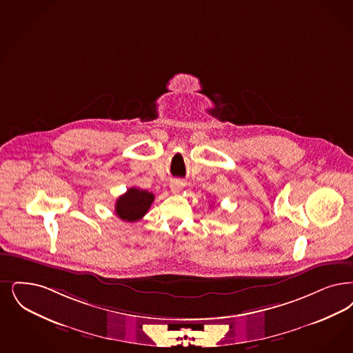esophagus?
I'll return each mask as SVG.
<instances>
[{"instance_id": "esophagus-1", "label": "esophagus", "mask_w": 353, "mask_h": 353, "mask_svg": "<svg viewBox=\"0 0 353 353\" xmlns=\"http://www.w3.org/2000/svg\"><path fill=\"white\" fill-rule=\"evenodd\" d=\"M183 186H185V183H183V180H173L170 183V190L173 193H180L183 190Z\"/></svg>"}]
</instances>
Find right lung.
<instances>
[{
	"label": "right lung",
	"mask_w": 353,
	"mask_h": 353,
	"mask_svg": "<svg viewBox=\"0 0 353 353\" xmlns=\"http://www.w3.org/2000/svg\"><path fill=\"white\" fill-rule=\"evenodd\" d=\"M154 199V193L138 188H130L125 194L117 199L115 214L122 221L137 222L147 214Z\"/></svg>",
	"instance_id": "right-lung-1"
}]
</instances>
